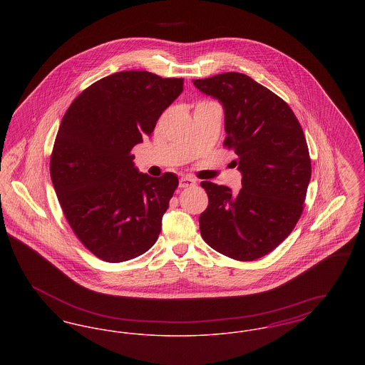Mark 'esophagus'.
Segmentation results:
<instances>
[{
    "instance_id": "1",
    "label": "esophagus",
    "mask_w": 365,
    "mask_h": 365,
    "mask_svg": "<svg viewBox=\"0 0 365 365\" xmlns=\"http://www.w3.org/2000/svg\"><path fill=\"white\" fill-rule=\"evenodd\" d=\"M192 186H195V179H192L190 176H183V178H180V180H179V187L187 189V187H192Z\"/></svg>"
}]
</instances>
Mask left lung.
<instances>
[{
	"label": "left lung",
	"instance_id": "left-lung-1",
	"mask_svg": "<svg viewBox=\"0 0 365 365\" xmlns=\"http://www.w3.org/2000/svg\"><path fill=\"white\" fill-rule=\"evenodd\" d=\"M194 86L225 108V146L238 156L242 189L201 182L208 208L201 237L212 249L238 261L272 252L302 215L311 179V157L301 124L279 96L240 72L197 79Z\"/></svg>",
	"mask_w": 365,
	"mask_h": 365
}]
</instances>
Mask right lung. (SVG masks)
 <instances>
[{
  "mask_svg": "<svg viewBox=\"0 0 365 365\" xmlns=\"http://www.w3.org/2000/svg\"><path fill=\"white\" fill-rule=\"evenodd\" d=\"M182 91V78L116 72L85 88L61 120L53 186L73 234L101 260L135 259L158 238L179 180L173 173L139 174L131 149Z\"/></svg>",
  "mask_w": 365,
  "mask_h": 365,
  "instance_id": "1",
  "label": "right lung"
}]
</instances>
